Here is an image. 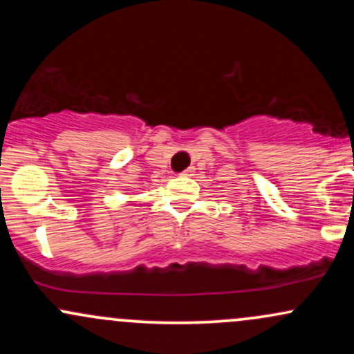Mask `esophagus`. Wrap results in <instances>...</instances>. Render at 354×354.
<instances>
[{
    "label": "esophagus",
    "instance_id": "obj_1",
    "mask_svg": "<svg viewBox=\"0 0 354 354\" xmlns=\"http://www.w3.org/2000/svg\"><path fill=\"white\" fill-rule=\"evenodd\" d=\"M193 171H194V168H188V169H185V171L181 173V176H191V174H193Z\"/></svg>",
    "mask_w": 354,
    "mask_h": 354
}]
</instances>
